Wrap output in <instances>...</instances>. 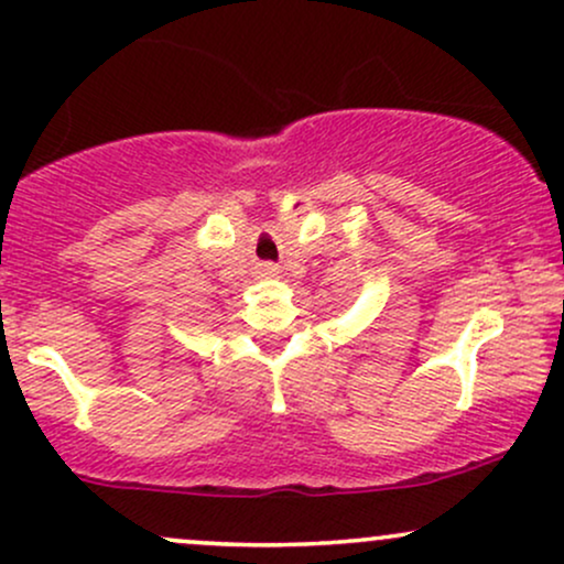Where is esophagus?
Segmentation results:
<instances>
[{
    "label": "esophagus",
    "instance_id": "esophagus-1",
    "mask_svg": "<svg viewBox=\"0 0 564 564\" xmlns=\"http://www.w3.org/2000/svg\"><path fill=\"white\" fill-rule=\"evenodd\" d=\"M270 270H273V268H270Z\"/></svg>",
    "mask_w": 564,
    "mask_h": 564
}]
</instances>
